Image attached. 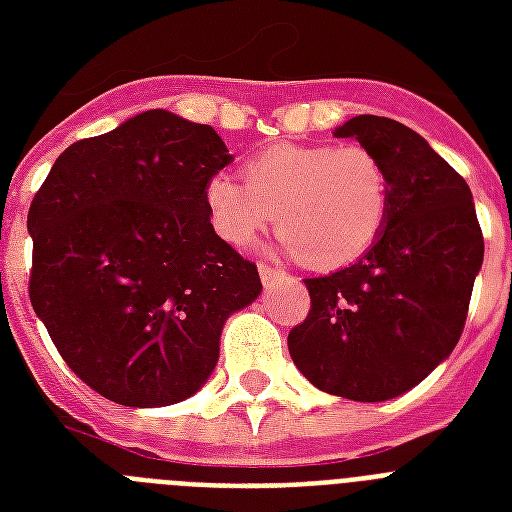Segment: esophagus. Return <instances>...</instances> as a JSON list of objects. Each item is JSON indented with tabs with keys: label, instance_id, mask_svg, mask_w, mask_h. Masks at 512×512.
Segmentation results:
<instances>
[{
	"label": "esophagus",
	"instance_id": "34e87169",
	"mask_svg": "<svg viewBox=\"0 0 512 512\" xmlns=\"http://www.w3.org/2000/svg\"><path fill=\"white\" fill-rule=\"evenodd\" d=\"M257 271H260V279H263V284H273V281L287 279V273L279 271V268H271V265H265V263L257 265Z\"/></svg>",
	"mask_w": 512,
	"mask_h": 512
}]
</instances>
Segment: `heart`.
<instances>
[{"label":"heart","mask_w":512,"mask_h":512,"mask_svg":"<svg viewBox=\"0 0 512 512\" xmlns=\"http://www.w3.org/2000/svg\"><path fill=\"white\" fill-rule=\"evenodd\" d=\"M244 183L209 177V223L225 244L252 247L273 223L289 255L335 271L380 241L390 215V180L364 146H273L244 164Z\"/></svg>","instance_id":"b5f03b06"}]
</instances>
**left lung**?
I'll return each mask as SVG.
<instances>
[{
    "instance_id": "left-lung-1",
    "label": "left lung",
    "mask_w": 512,
    "mask_h": 512,
    "mask_svg": "<svg viewBox=\"0 0 512 512\" xmlns=\"http://www.w3.org/2000/svg\"><path fill=\"white\" fill-rule=\"evenodd\" d=\"M335 135L356 138L388 172V225L361 260L305 279L311 311L289 332V356L324 393L388 401L420 385L460 340L484 233L468 183L422 135L369 114Z\"/></svg>"
}]
</instances>
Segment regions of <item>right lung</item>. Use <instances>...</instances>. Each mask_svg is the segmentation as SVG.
<instances>
[{"instance_id":"1","label":"right lung","mask_w":512,"mask_h":512,"mask_svg":"<svg viewBox=\"0 0 512 512\" xmlns=\"http://www.w3.org/2000/svg\"><path fill=\"white\" fill-rule=\"evenodd\" d=\"M209 124L154 108L55 159L28 209V297L79 380L122 406H170L207 382L257 265L209 223L231 164Z\"/></svg>"}]
</instances>
